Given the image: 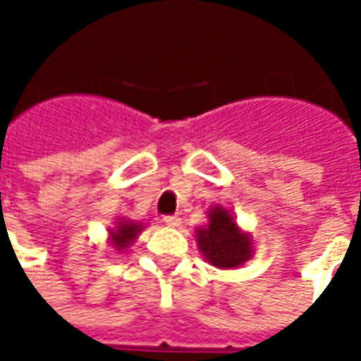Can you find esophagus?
<instances>
[{
    "instance_id": "esophagus-1",
    "label": "esophagus",
    "mask_w": 361,
    "mask_h": 361,
    "mask_svg": "<svg viewBox=\"0 0 361 361\" xmlns=\"http://www.w3.org/2000/svg\"><path fill=\"white\" fill-rule=\"evenodd\" d=\"M162 222H164L166 226L176 228V226H180V216H176V214H170V216H164V219H162Z\"/></svg>"
}]
</instances>
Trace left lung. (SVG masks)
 <instances>
[{"label": "left lung", "instance_id": "8db88e82", "mask_svg": "<svg viewBox=\"0 0 361 361\" xmlns=\"http://www.w3.org/2000/svg\"><path fill=\"white\" fill-rule=\"evenodd\" d=\"M209 224L195 230L197 247L216 269H238L253 257V240L238 226L234 214L222 204L209 211Z\"/></svg>", "mask_w": 361, "mask_h": 361}]
</instances>
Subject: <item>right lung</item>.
<instances>
[{
    "label": "right lung",
    "mask_w": 361,
    "mask_h": 361,
    "mask_svg": "<svg viewBox=\"0 0 361 361\" xmlns=\"http://www.w3.org/2000/svg\"><path fill=\"white\" fill-rule=\"evenodd\" d=\"M141 222H135V220L127 219H118L114 228H108V234H110V243L114 245V250L123 253V251L137 240V235L142 232Z\"/></svg>",
    "instance_id": "1"
}]
</instances>
